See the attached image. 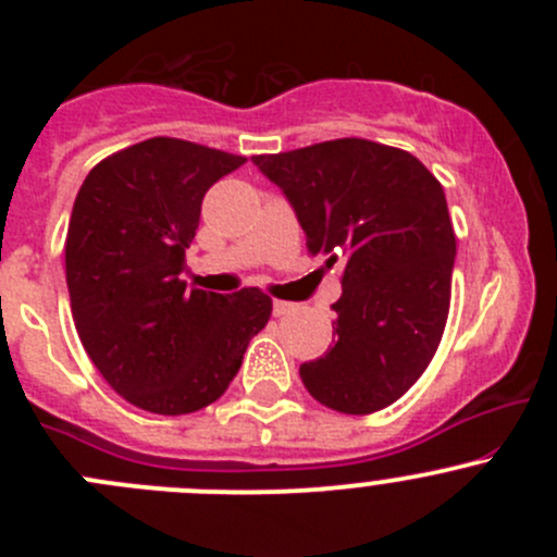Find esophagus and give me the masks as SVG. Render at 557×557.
<instances>
[{"label":"esophagus","mask_w":557,"mask_h":557,"mask_svg":"<svg viewBox=\"0 0 557 557\" xmlns=\"http://www.w3.org/2000/svg\"><path fill=\"white\" fill-rule=\"evenodd\" d=\"M296 310V305H290V301H274L272 305V312L277 314V318H283V314H290Z\"/></svg>","instance_id":"34e87169"}]
</instances>
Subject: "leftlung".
<instances>
[{
	"mask_svg": "<svg viewBox=\"0 0 557 557\" xmlns=\"http://www.w3.org/2000/svg\"><path fill=\"white\" fill-rule=\"evenodd\" d=\"M325 267L345 263L336 342L299 367L325 407L372 414L401 398L440 347L450 310L455 234L445 190L412 153L331 139L252 156Z\"/></svg>",
	"mask_w": 557,
	"mask_h": 557,
	"instance_id": "8db88e82",
	"label": "left lung"
}]
</instances>
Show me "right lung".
Wrapping results in <instances>:
<instances>
[{"instance_id":"obj_1","label":"right lung","mask_w":557,"mask_h":557,"mask_svg":"<svg viewBox=\"0 0 557 557\" xmlns=\"http://www.w3.org/2000/svg\"><path fill=\"white\" fill-rule=\"evenodd\" d=\"M243 156L153 137L94 166L66 232L72 318L94 367L134 407L188 414L223 396L272 299L185 290L201 199Z\"/></svg>"}]
</instances>
